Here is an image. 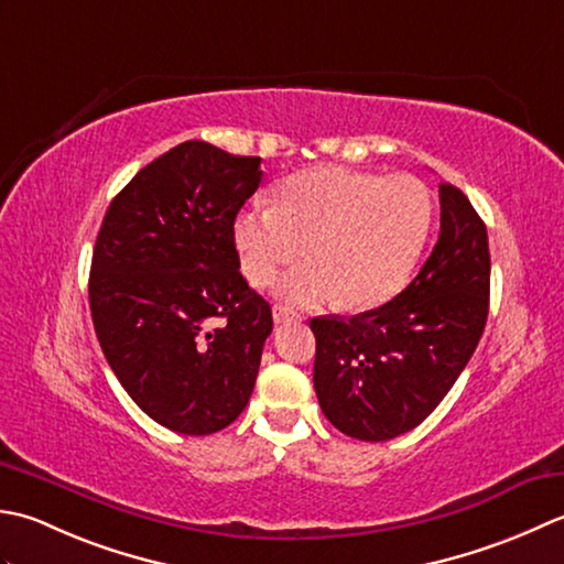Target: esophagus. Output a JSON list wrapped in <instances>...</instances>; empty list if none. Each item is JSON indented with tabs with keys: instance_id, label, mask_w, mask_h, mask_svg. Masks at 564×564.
<instances>
[{
	"instance_id": "1",
	"label": "esophagus",
	"mask_w": 564,
	"mask_h": 564,
	"mask_svg": "<svg viewBox=\"0 0 564 564\" xmlns=\"http://www.w3.org/2000/svg\"><path fill=\"white\" fill-rule=\"evenodd\" d=\"M272 318H274V324H278V326H284V324H294V321H299L302 316L290 312V308H286V306H274L272 308Z\"/></svg>"
}]
</instances>
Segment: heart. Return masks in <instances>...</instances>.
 Returning a JSON list of instances; mask_svg holds the SVG:
<instances>
[{"label":"heart","instance_id":"obj_1","mask_svg":"<svg viewBox=\"0 0 564 564\" xmlns=\"http://www.w3.org/2000/svg\"><path fill=\"white\" fill-rule=\"evenodd\" d=\"M431 218V194L416 177L318 165L280 182L272 206L240 212L234 238L256 286L306 252L280 284L284 299L308 306L340 294L348 308H375L406 284Z\"/></svg>","mask_w":564,"mask_h":564}]
</instances>
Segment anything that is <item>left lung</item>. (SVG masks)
<instances>
[{
  "label": "left lung",
  "instance_id": "1",
  "mask_svg": "<svg viewBox=\"0 0 564 564\" xmlns=\"http://www.w3.org/2000/svg\"><path fill=\"white\" fill-rule=\"evenodd\" d=\"M489 272L485 221L443 182L438 243L406 290L352 318H312L314 389L333 426L370 443L416 429L473 358Z\"/></svg>",
  "mask_w": 564,
  "mask_h": 564
}]
</instances>
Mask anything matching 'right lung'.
Returning a JSON list of instances; mask_svg holds the SVG:
<instances>
[{
    "label": "right lung",
    "instance_id": "right-lung-1",
    "mask_svg": "<svg viewBox=\"0 0 564 564\" xmlns=\"http://www.w3.org/2000/svg\"><path fill=\"white\" fill-rule=\"evenodd\" d=\"M260 158L185 141L135 172L109 204L89 272L99 346L160 426L209 435L256 387L272 308L240 274L234 224Z\"/></svg>",
    "mask_w": 564,
    "mask_h": 564
}]
</instances>
